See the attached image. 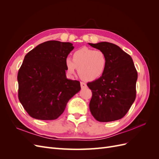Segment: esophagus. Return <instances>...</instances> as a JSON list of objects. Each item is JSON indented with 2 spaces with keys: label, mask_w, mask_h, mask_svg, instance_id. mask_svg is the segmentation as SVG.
I'll use <instances>...</instances> for the list:
<instances>
[{
  "label": "esophagus",
  "mask_w": 159,
  "mask_h": 159,
  "mask_svg": "<svg viewBox=\"0 0 159 159\" xmlns=\"http://www.w3.org/2000/svg\"><path fill=\"white\" fill-rule=\"evenodd\" d=\"M80 85H81V89H85L87 88V84L84 82H80Z\"/></svg>",
  "instance_id": "34e87169"
}]
</instances>
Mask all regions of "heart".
Here are the masks:
<instances>
[{
  "label": "heart",
  "instance_id": "1",
  "mask_svg": "<svg viewBox=\"0 0 159 159\" xmlns=\"http://www.w3.org/2000/svg\"><path fill=\"white\" fill-rule=\"evenodd\" d=\"M107 59L104 53L88 48H82L73 54L72 60L67 57L65 60L66 71L73 75L78 68V74L85 81H93L102 76L106 70Z\"/></svg>",
  "mask_w": 159,
  "mask_h": 159
}]
</instances>
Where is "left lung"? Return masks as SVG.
Masks as SVG:
<instances>
[{"instance_id":"8db88e82","label":"left lung","mask_w":159,"mask_h":159,"mask_svg":"<svg viewBox=\"0 0 159 159\" xmlns=\"http://www.w3.org/2000/svg\"><path fill=\"white\" fill-rule=\"evenodd\" d=\"M88 44L103 52L107 59V68L103 75L88 83L92 91L90 111L99 122L119 120L126 115L136 98L138 75L133 59L112 43Z\"/></svg>"}]
</instances>
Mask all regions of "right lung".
Listing matches in <instances>:
<instances>
[{"label": "right lung", "instance_id": "right-lung-1", "mask_svg": "<svg viewBox=\"0 0 159 159\" xmlns=\"http://www.w3.org/2000/svg\"><path fill=\"white\" fill-rule=\"evenodd\" d=\"M74 47L51 40L38 45L25 56L18 73V99L32 117L54 120L81 89L80 81L68 80L65 60Z\"/></svg>", "mask_w": 159, "mask_h": 159}]
</instances>
